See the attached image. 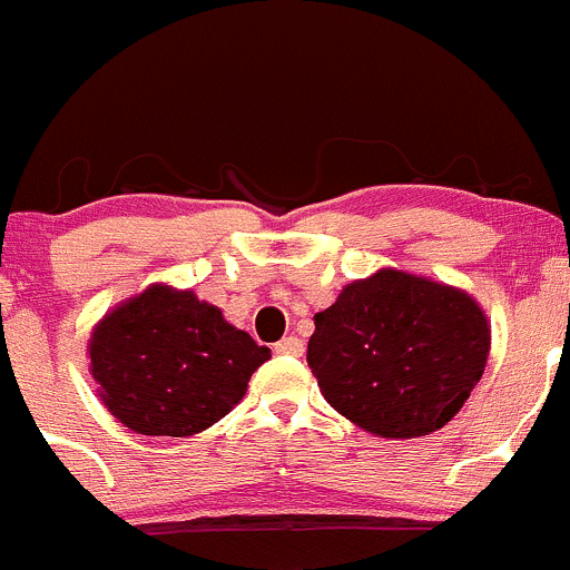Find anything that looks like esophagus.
<instances>
[{
    "label": "esophagus",
    "instance_id": "1",
    "mask_svg": "<svg viewBox=\"0 0 570 570\" xmlns=\"http://www.w3.org/2000/svg\"><path fill=\"white\" fill-rule=\"evenodd\" d=\"M277 354H287V356H302L304 354V343L298 337H283L277 345H274Z\"/></svg>",
    "mask_w": 570,
    "mask_h": 570
}]
</instances>
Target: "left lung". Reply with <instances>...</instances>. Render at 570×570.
Instances as JSON below:
<instances>
[{"instance_id":"8db88e82","label":"left lung","mask_w":570,"mask_h":570,"mask_svg":"<svg viewBox=\"0 0 570 570\" xmlns=\"http://www.w3.org/2000/svg\"><path fill=\"white\" fill-rule=\"evenodd\" d=\"M491 351L472 293L379 268L315 315L307 365L326 403L381 439H416L461 412Z\"/></svg>"}]
</instances>
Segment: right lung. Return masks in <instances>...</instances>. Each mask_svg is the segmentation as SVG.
I'll use <instances>...</instances> for the list:
<instances>
[{"instance_id": "1", "label": "right lung", "mask_w": 570, "mask_h": 570, "mask_svg": "<svg viewBox=\"0 0 570 570\" xmlns=\"http://www.w3.org/2000/svg\"><path fill=\"white\" fill-rule=\"evenodd\" d=\"M98 397L142 436H195L242 403L266 345L219 307L154 283L109 309L87 340Z\"/></svg>"}]
</instances>
